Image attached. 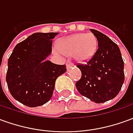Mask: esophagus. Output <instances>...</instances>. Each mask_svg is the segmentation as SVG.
Segmentation results:
<instances>
[{"label":"esophagus","mask_w":133,"mask_h":133,"mask_svg":"<svg viewBox=\"0 0 133 133\" xmlns=\"http://www.w3.org/2000/svg\"><path fill=\"white\" fill-rule=\"evenodd\" d=\"M72 67H74V64H72V63H70V62H68V63H66L67 69L69 70L70 68H71Z\"/></svg>","instance_id":"1"}]
</instances>
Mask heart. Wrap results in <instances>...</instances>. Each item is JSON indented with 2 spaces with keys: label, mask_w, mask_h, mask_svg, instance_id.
I'll use <instances>...</instances> for the list:
<instances>
[{
  "label": "heart",
  "mask_w": 133,
  "mask_h": 133,
  "mask_svg": "<svg viewBox=\"0 0 133 133\" xmlns=\"http://www.w3.org/2000/svg\"><path fill=\"white\" fill-rule=\"evenodd\" d=\"M98 48V40L92 33H79L62 39L55 51L61 55H72L81 63L90 61Z\"/></svg>",
  "instance_id": "1"
}]
</instances>
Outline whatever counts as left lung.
Returning <instances> with one entry per match:
<instances>
[{
    "instance_id": "8db88e82",
    "label": "left lung",
    "mask_w": 133,
    "mask_h": 133,
    "mask_svg": "<svg viewBox=\"0 0 133 133\" xmlns=\"http://www.w3.org/2000/svg\"><path fill=\"white\" fill-rule=\"evenodd\" d=\"M90 30L98 40V48L87 64L77 65L82 77L75 85L81 95L102 103L120 92L125 81L124 62L117 44L100 31Z\"/></svg>"
}]
</instances>
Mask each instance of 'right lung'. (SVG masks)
Instances as JSON below:
<instances>
[{
	"label": "right lung",
	"mask_w": 133,
	"mask_h": 133,
	"mask_svg": "<svg viewBox=\"0 0 133 133\" xmlns=\"http://www.w3.org/2000/svg\"><path fill=\"white\" fill-rule=\"evenodd\" d=\"M58 33H35L17 44L8 61L6 82L10 94L25 105L35 108L51 98L56 79L66 72L65 65L46 58Z\"/></svg>",
	"instance_id": "right-lung-1"
}]
</instances>
